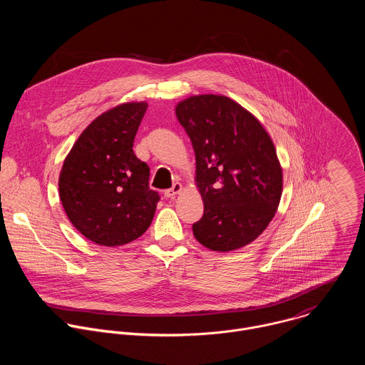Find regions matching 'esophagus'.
<instances>
[{
  "label": "esophagus",
  "mask_w": 365,
  "mask_h": 365,
  "mask_svg": "<svg viewBox=\"0 0 365 365\" xmlns=\"http://www.w3.org/2000/svg\"><path fill=\"white\" fill-rule=\"evenodd\" d=\"M182 189H183V185L179 183V182H176L170 189L165 190V196H166V197H175L178 193L182 192Z\"/></svg>",
  "instance_id": "obj_1"
}]
</instances>
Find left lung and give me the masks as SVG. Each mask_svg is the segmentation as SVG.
Here are the masks:
<instances>
[{
	"label": "left lung",
	"instance_id": "obj_1",
	"mask_svg": "<svg viewBox=\"0 0 365 365\" xmlns=\"http://www.w3.org/2000/svg\"><path fill=\"white\" fill-rule=\"evenodd\" d=\"M195 150V185L203 217L193 224L206 248L228 252L251 244L276 215L283 169L258 118L225 95H192L175 107Z\"/></svg>",
	"mask_w": 365,
	"mask_h": 365
}]
</instances>
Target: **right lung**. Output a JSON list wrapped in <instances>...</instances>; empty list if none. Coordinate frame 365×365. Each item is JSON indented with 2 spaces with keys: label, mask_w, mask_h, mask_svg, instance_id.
I'll use <instances>...</instances> for the list:
<instances>
[{
  "label": "right lung",
  "mask_w": 365,
  "mask_h": 365,
  "mask_svg": "<svg viewBox=\"0 0 365 365\" xmlns=\"http://www.w3.org/2000/svg\"><path fill=\"white\" fill-rule=\"evenodd\" d=\"M145 101L123 102L98 115L78 137L59 175V196L72 225L89 241L118 247L150 227L159 195L148 166L133 151Z\"/></svg>",
  "instance_id": "1"
}]
</instances>
